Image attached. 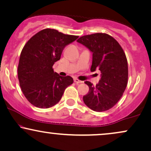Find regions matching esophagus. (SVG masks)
<instances>
[{"label":"esophagus","mask_w":151,"mask_h":151,"mask_svg":"<svg viewBox=\"0 0 151 151\" xmlns=\"http://www.w3.org/2000/svg\"><path fill=\"white\" fill-rule=\"evenodd\" d=\"M74 82H75L76 83H82V81H80V80H79V79H77V78H74Z\"/></svg>","instance_id":"1"}]
</instances>
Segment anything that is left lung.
I'll list each match as a JSON object with an SVG mask.
<instances>
[{"instance_id":"left-lung-1","label":"left lung","mask_w":151,"mask_h":151,"mask_svg":"<svg viewBox=\"0 0 151 151\" xmlns=\"http://www.w3.org/2000/svg\"><path fill=\"white\" fill-rule=\"evenodd\" d=\"M77 42L93 53L91 71L99 70L101 73L96 86L90 81H85L89 92L83 97V102L93 111L108 110L119 101L127 85L128 64L124 50L107 34L81 36Z\"/></svg>"}]
</instances>
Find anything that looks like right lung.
Listing matches in <instances>:
<instances>
[{
  "instance_id": "add662e5",
  "label": "right lung",
  "mask_w": 151,
  "mask_h": 151,
  "mask_svg": "<svg viewBox=\"0 0 151 151\" xmlns=\"http://www.w3.org/2000/svg\"><path fill=\"white\" fill-rule=\"evenodd\" d=\"M55 29H46L32 36L24 46L18 65V79L29 102L48 108L60 101L65 88L73 83L70 76L54 72V63L60 59L65 46L77 39Z\"/></svg>"
}]
</instances>
